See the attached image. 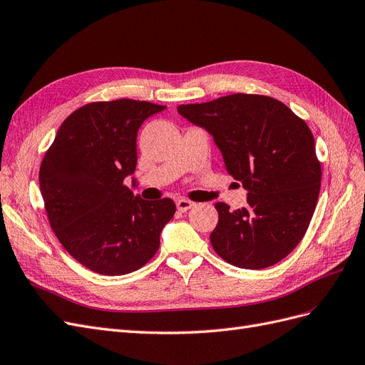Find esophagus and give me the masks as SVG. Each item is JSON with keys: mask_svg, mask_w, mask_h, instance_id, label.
Listing matches in <instances>:
<instances>
[{"mask_svg": "<svg viewBox=\"0 0 365 365\" xmlns=\"http://www.w3.org/2000/svg\"><path fill=\"white\" fill-rule=\"evenodd\" d=\"M195 204L192 202V201H189V200H178L176 201V207H178V210L181 213H185V212H189V210L193 207Z\"/></svg>", "mask_w": 365, "mask_h": 365, "instance_id": "esophagus-1", "label": "esophagus"}]
</instances>
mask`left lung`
<instances>
[{
	"mask_svg": "<svg viewBox=\"0 0 365 365\" xmlns=\"http://www.w3.org/2000/svg\"><path fill=\"white\" fill-rule=\"evenodd\" d=\"M178 113L204 128L222 152L227 172L248 192L244 208L217 202L210 242L230 264L263 269L300 244L315 212L322 165L304 120L268 96L231 94Z\"/></svg>",
	"mask_w": 365,
	"mask_h": 365,
	"instance_id": "left-lung-1",
	"label": "left lung"
}]
</instances>
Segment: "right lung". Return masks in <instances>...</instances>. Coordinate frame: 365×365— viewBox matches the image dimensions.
Segmentation results:
<instances>
[{
    "mask_svg": "<svg viewBox=\"0 0 365 365\" xmlns=\"http://www.w3.org/2000/svg\"><path fill=\"white\" fill-rule=\"evenodd\" d=\"M164 108L130 98L88 103L65 118L43 155L39 185L50 225L88 269L129 274L158 251L175 202L141 200L123 181L135 172L140 126Z\"/></svg>",
    "mask_w": 365,
    "mask_h": 365,
    "instance_id": "right-lung-1",
    "label": "right lung"
}]
</instances>
